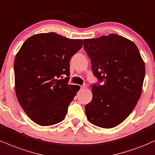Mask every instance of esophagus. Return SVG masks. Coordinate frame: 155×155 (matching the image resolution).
<instances>
[{"label":"esophagus","instance_id":"obj_1","mask_svg":"<svg viewBox=\"0 0 155 155\" xmlns=\"http://www.w3.org/2000/svg\"><path fill=\"white\" fill-rule=\"evenodd\" d=\"M87 87V85H85V84H84V85H82V86L81 87V90H84V89H85Z\"/></svg>","mask_w":155,"mask_h":155}]
</instances>
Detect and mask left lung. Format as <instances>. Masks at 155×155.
<instances>
[{
	"mask_svg": "<svg viewBox=\"0 0 155 155\" xmlns=\"http://www.w3.org/2000/svg\"><path fill=\"white\" fill-rule=\"evenodd\" d=\"M93 74L102 85H92V101L85 107L87 118L110 129L132 112L142 92L145 64L137 47L127 38L110 34L83 39Z\"/></svg>",
	"mask_w": 155,
	"mask_h": 155,
	"instance_id": "1",
	"label": "left lung"
}]
</instances>
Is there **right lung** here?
<instances>
[{"label":"right lung","instance_id":"right-lung-1","mask_svg":"<svg viewBox=\"0 0 155 155\" xmlns=\"http://www.w3.org/2000/svg\"><path fill=\"white\" fill-rule=\"evenodd\" d=\"M83 47L82 39H70L54 32L31 36L14 60L15 91L19 104L38 125L60 123L80 86L68 85L70 60ZM67 75L65 80H60Z\"/></svg>","mask_w":155,"mask_h":155}]
</instances>
